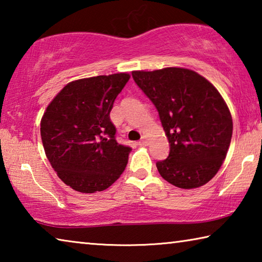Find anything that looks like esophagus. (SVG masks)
<instances>
[{"instance_id": "esophagus-1", "label": "esophagus", "mask_w": 262, "mask_h": 262, "mask_svg": "<svg viewBox=\"0 0 262 262\" xmlns=\"http://www.w3.org/2000/svg\"><path fill=\"white\" fill-rule=\"evenodd\" d=\"M139 145H148V137L142 136L141 140L139 141Z\"/></svg>"}]
</instances>
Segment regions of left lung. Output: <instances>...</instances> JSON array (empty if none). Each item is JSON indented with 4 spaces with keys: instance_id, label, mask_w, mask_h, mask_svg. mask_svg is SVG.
<instances>
[{
    "instance_id": "obj_1",
    "label": "left lung",
    "mask_w": 262,
    "mask_h": 262,
    "mask_svg": "<svg viewBox=\"0 0 262 262\" xmlns=\"http://www.w3.org/2000/svg\"><path fill=\"white\" fill-rule=\"evenodd\" d=\"M133 78L157 108L170 154L156 163L164 179L196 188L219 172L232 137V118L217 89L201 75L170 67L137 70Z\"/></svg>"
}]
</instances>
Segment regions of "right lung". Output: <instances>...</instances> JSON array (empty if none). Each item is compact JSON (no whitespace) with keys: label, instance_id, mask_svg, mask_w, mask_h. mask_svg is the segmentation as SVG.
Listing matches in <instances>:
<instances>
[{"label":"right lung","instance_id":"right-lung-1","mask_svg":"<svg viewBox=\"0 0 262 262\" xmlns=\"http://www.w3.org/2000/svg\"><path fill=\"white\" fill-rule=\"evenodd\" d=\"M129 74L70 82L43 113L40 135L59 178L81 193L108 188L125 171L130 148L115 140L110 112Z\"/></svg>","mask_w":262,"mask_h":262}]
</instances>
